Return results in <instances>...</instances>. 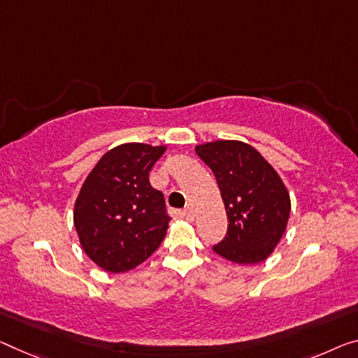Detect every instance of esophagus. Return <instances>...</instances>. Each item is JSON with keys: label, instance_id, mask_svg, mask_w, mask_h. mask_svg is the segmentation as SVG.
I'll list each match as a JSON object with an SVG mask.
<instances>
[{"label": "esophagus", "instance_id": "esophagus-1", "mask_svg": "<svg viewBox=\"0 0 358 358\" xmlns=\"http://www.w3.org/2000/svg\"><path fill=\"white\" fill-rule=\"evenodd\" d=\"M182 216L187 219V221H194L195 219V213H194V210H192V208L189 206V208H185V210L182 211Z\"/></svg>", "mask_w": 358, "mask_h": 358}]
</instances>
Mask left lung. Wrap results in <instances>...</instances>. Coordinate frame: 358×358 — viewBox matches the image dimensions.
<instances>
[{"instance_id": "left-lung-1", "label": "left lung", "mask_w": 358, "mask_h": 358, "mask_svg": "<svg viewBox=\"0 0 358 358\" xmlns=\"http://www.w3.org/2000/svg\"><path fill=\"white\" fill-rule=\"evenodd\" d=\"M195 152L216 176L227 213V235L213 251L241 266L267 259L287 230L291 211L282 178L246 142H206Z\"/></svg>"}]
</instances>
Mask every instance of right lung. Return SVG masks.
Listing matches in <instances>:
<instances>
[{"label": "right lung", "instance_id": "right-lung-1", "mask_svg": "<svg viewBox=\"0 0 358 358\" xmlns=\"http://www.w3.org/2000/svg\"><path fill=\"white\" fill-rule=\"evenodd\" d=\"M166 145L128 142L103 153L75 200L73 224L86 256L103 271L128 272L152 256L169 216L148 173Z\"/></svg>", "mask_w": 358, "mask_h": 358}]
</instances>
